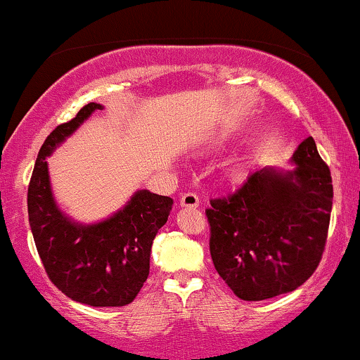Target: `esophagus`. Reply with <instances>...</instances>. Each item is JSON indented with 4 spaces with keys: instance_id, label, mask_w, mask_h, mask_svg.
Listing matches in <instances>:
<instances>
[{
    "instance_id": "1",
    "label": "esophagus",
    "mask_w": 360,
    "mask_h": 360,
    "mask_svg": "<svg viewBox=\"0 0 360 360\" xmlns=\"http://www.w3.org/2000/svg\"><path fill=\"white\" fill-rule=\"evenodd\" d=\"M179 203L183 208H198L200 206V198H198L196 193H184L181 196Z\"/></svg>"
}]
</instances>
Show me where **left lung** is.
<instances>
[{"label": "left lung", "mask_w": 360, "mask_h": 360, "mask_svg": "<svg viewBox=\"0 0 360 360\" xmlns=\"http://www.w3.org/2000/svg\"><path fill=\"white\" fill-rule=\"evenodd\" d=\"M292 171L264 167L237 191L210 201L214 269L243 301L295 291L316 271L332 213L330 169L313 137L291 157Z\"/></svg>", "instance_id": "8db88e82"}]
</instances>
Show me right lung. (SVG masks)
Instances as JSON below:
<instances>
[{
    "label": "right lung",
    "mask_w": 360,
    "mask_h": 360,
    "mask_svg": "<svg viewBox=\"0 0 360 360\" xmlns=\"http://www.w3.org/2000/svg\"><path fill=\"white\" fill-rule=\"evenodd\" d=\"M101 108L88 103L45 139L27 203L37 250L53 286L77 303L105 308L125 307L142 289L150 269L152 242L166 225L172 200L140 189L120 212L93 225L72 221L57 208L45 159Z\"/></svg>",
    "instance_id": "obj_1"
}]
</instances>
